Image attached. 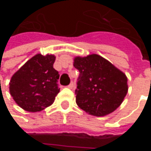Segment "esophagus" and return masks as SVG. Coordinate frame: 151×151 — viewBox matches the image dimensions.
<instances>
[{"label":"esophagus","mask_w":151,"mask_h":151,"mask_svg":"<svg viewBox=\"0 0 151 151\" xmlns=\"http://www.w3.org/2000/svg\"><path fill=\"white\" fill-rule=\"evenodd\" d=\"M74 87V84H73V82H71L70 83V85L68 86V88H70V89H73Z\"/></svg>","instance_id":"1"}]
</instances>
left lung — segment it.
I'll list each match as a JSON object with an SVG mask.
<instances>
[{
    "label": "left lung",
    "mask_w": 151,
    "mask_h": 151,
    "mask_svg": "<svg viewBox=\"0 0 151 151\" xmlns=\"http://www.w3.org/2000/svg\"><path fill=\"white\" fill-rule=\"evenodd\" d=\"M79 72L76 103L94 116L113 113L122 103L128 93V78L108 60L97 54L74 58Z\"/></svg>",
    "instance_id": "1"
}]
</instances>
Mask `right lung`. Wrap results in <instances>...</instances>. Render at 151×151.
Instances as JSON below:
<instances>
[{
    "mask_svg": "<svg viewBox=\"0 0 151 151\" xmlns=\"http://www.w3.org/2000/svg\"><path fill=\"white\" fill-rule=\"evenodd\" d=\"M55 59L51 54H37L12 76L10 94L25 111L40 112L54 102L60 90L58 86L59 74L53 68Z\"/></svg>",
    "mask_w": 151,
    "mask_h": 151,
    "instance_id": "add662e5",
    "label": "right lung"
}]
</instances>
